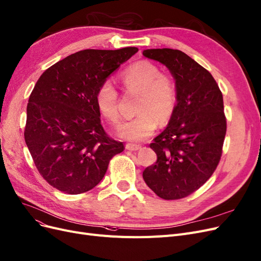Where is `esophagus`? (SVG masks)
Segmentation results:
<instances>
[{
	"instance_id": "1",
	"label": "esophagus",
	"mask_w": 261,
	"mask_h": 261,
	"mask_svg": "<svg viewBox=\"0 0 261 261\" xmlns=\"http://www.w3.org/2000/svg\"><path fill=\"white\" fill-rule=\"evenodd\" d=\"M125 148H127L128 150H131V151H137L139 149H141V146L140 145H137V144H127L125 145Z\"/></svg>"
}]
</instances>
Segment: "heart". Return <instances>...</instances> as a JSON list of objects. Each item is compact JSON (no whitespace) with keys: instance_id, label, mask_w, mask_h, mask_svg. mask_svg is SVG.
<instances>
[{"instance_id":"obj_1","label":"heart","mask_w":261,"mask_h":261,"mask_svg":"<svg viewBox=\"0 0 261 261\" xmlns=\"http://www.w3.org/2000/svg\"><path fill=\"white\" fill-rule=\"evenodd\" d=\"M124 88L139 91L136 117L122 122L118 134L128 141H142L151 136L158 122L166 124L174 114L177 104V85L169 74L160 73L159 67L141 60L131 64L121 74ZM95 105L103 117L113 124L120 118L118 92L111 81H104L96 89Z\"/></svg>"}]
</instances>
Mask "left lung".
I'll return each instance as SVG.
<instances>
[{"mask_svg":"<svg viewBox=\"0 0 261 261\" xmlns=\"http://www.w3.org/2000/svg\"><path fill=\"white\" fill-rule=\"evenodd\" d=\"M143 56L166 65L177 85V104L168 127L153 139L155 165L143 178L165 200L185 198L216 170L223 152L227 122L223 93L212 74L177 49H146Z\"/></svg>","mask_w":261,"mask_h":261,"instance_id":"1","label":"left lung"}]
</instances>
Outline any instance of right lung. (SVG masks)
<instances>
[{"label": "right lung", "instance_id": "right-lung-1", "mask_svg": "<svg viewBox=\"0 0 261 261\" xmlns=\"http://www.w3.org/2000/svg\"><path fill=\"white\" fill-rule=\"evenodd\" d=\"M86 49L55 63L42 75L27 106L25 144L43 178L64 194L95 187L122 142L102 127L94 95L98 87L138 53Z\"/></svg>", "mask_w": 261, "mask_h": 261}]
</instances>
